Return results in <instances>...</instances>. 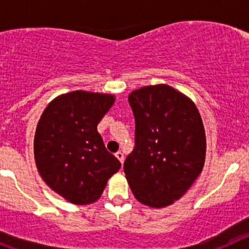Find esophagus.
<instances>
[{"mask_svg": "<svg viewBox=\"0 0 249 249\" xmlns=\"http://www.w3.org/2000/svg\"><path fill=\"white\" fill-rule=\"evenodd\" d=\"M116 157H117L118 160H120L121 163H123V162H124V155H123V152L118 151L117 153H116Z\"/></svg>", "mask_w": 249, "mask_h": 249, "instance_id": "34e87169", "label": "esophagus"}]
</instances>
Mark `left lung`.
<instances>
[{"mask_svg":"<svg viewBox=\"0 0 249 249\" xmlns=\"http://www.w3.org/2000/svg\"><path fill=\"white\" fill-rule=\"evenodd\" d=\"M136 146L124 175L138 202L163 208L190 190L202 172L206 133L195 102L168 85L131 92Z\"/></svg>","mask_w":249,"mask_h":249,"instance_id":"1","label":"left lung"}]
</instances>
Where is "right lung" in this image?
Segmentation results:
<instances>
[{"instance_id": "1", "label": "right lung", "mask_w": 249, "mask_h": 249, "mask_svg": "<svg viewBox=\"0 0 249 249\" xmlns=\"http://www.w3.org/2000/svg\"><path fill=\"white\" fill-rule=\"evenodd\" d=\"M113 94L73 91L51 101L37 123L34 141L39 176L73 204L97 201L120 160L106 149L97 124L113 106Z\"/></svg>"}]
</instances>
